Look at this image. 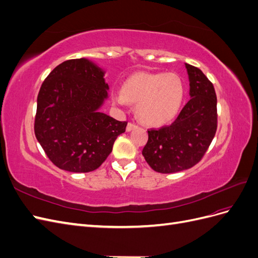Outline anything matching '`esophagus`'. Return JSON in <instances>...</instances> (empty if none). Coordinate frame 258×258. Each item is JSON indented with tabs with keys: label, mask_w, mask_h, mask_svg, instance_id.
Segmentation results:
<instances>
[{
	"label": "esophagus",
	"mask_w": 258,
	"mask_h": 258,
	"mask_svg": "<svg viewBox=\"0 0 258 258\" xmlns=\"http://www.w3.org/2000/svg\"><path fill=\"white\" fill-rule=\"evenodd\" d=\"M135 128H138V124H136L135 122H128V124H127V131H131L132 129H135Z\"/></svg>",
	"instance_id": "obj_1"
}]
</instances>
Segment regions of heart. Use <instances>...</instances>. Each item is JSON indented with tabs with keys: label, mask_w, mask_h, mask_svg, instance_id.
<instances>
[{
	"label": "heart",
	"mask_w": 258,
	"mask_h": 258,
	"mask_svg": "<svg viewBox=\"0 0 258 258\" xmlns=\"http://www.w3.org/2000/svg\"><path fill=\"white\" fill-rule=\"evenodd\" d=\"M183 97V82L174 73H138L124 83L122 90L113 92L116 103H136L139 118L148 126H161L172 120Z\"/></svg>",
	"instance_id": "obj_1"
}]
</instances>
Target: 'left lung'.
<instances>
[{
  "instance_id": "left-lung-1",
  "label": "left lung",
  "mask_w": 258,
  "mask_h": 258,
  "mask_svg": "<svg viewBox=\"0 0 258 258\" xmlns=\"http://www.w3.org/2000/svg\"><path fill=\"white\" fill-rule=\"evenodd\" d=\"M189 96L176 119L159 129H150L142 155L159 173L187 170L202 159L217 129L216 93L200 69L185 63Z\"/></svg>"
}]
</instances>
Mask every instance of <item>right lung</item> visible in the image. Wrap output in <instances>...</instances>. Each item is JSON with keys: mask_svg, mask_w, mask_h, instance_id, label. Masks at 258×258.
Segmentation results:
<instances>
[{"mask_svg": "<svg viewBox=\"0 0 258 258\" xmlns=\"http://www.w3.org/2000/svg\"><path fill=\"white\" fill-rule=\"evenodd\" d=\"M104 72L85 58L57 66L37 96L34 134L49 160L59 169L86 173L111 154L127 121L101 113L107 98Z\"/></svg>", "mask_w": 258, "mask_h": 258, "instance_id": "obj_1", "label": "right lung"}]
</instances>
